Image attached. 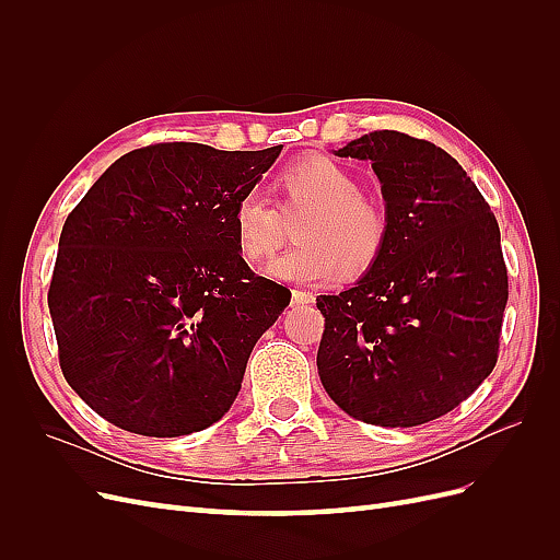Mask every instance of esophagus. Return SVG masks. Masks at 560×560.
Masks as SVG:
<instances>
[{
    "instance_id": "obj_1",
    "label": "esophagus",
    "mask_w": 560,
    "mask_h": 560,
    "mask_svg": "<svg viewBox=\"0 0 560 560\" xmlns=\"http://www.w3.org/2000/svg\"><path fill=\"white\" fill-rule=\"evenodd\" d=\"M292 303L294 306H311V303H315V296L306 290H292Z\"/></svg>"
}]
</instances>
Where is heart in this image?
<instances>
[{"mask_svg": "<svg viewBox=\"0 0 560 560\" xmlns=\"http://www.w3.org/2000/svg\"><path fill=\"white\" fill-rule=\"evenodd\" d=\"M282 214L308 212L296 229L301 243L270 261L266 273L282 282H331L346 268L362 276L385 252L389 219L378 202L362 196V182L325 156L287 165L276 179ZM231 229L241 257L261 261L282 245V217L261 189H247L231 210Z\"/></svg>", "mask_w": 560, "mask_h": 560, "instance_id": "b5f03b06", "label": "heart"}]
</instances>
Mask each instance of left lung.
<instances>
[{
    "mask_svg": "<svg viewBox=\"0 0 560 560\" xmlns=\"http://www.w3.org/2000/svg\"><path fill=\"white\" fill-rule=\"evenodd\" d=\"M336 156L371 161L389 238L336 296H317V371L341 409L381 428L453 411L498 362L510 296L495 214L442 147L374 130Z\"/></svg>",
    "mask_w": 560,
    "mask_h": 560,
    "instance_id": "8db88e82",
    "label": "left lung"
}]
</instances>
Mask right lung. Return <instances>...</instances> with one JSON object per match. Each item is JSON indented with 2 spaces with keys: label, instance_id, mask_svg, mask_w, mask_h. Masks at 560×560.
Wrapping results in <instances>:
<instances>
[{
  "label": "right lung",
  "instance_id": "right-lung-1",
  "mask_svg": "<svg viewBox=\"0 0 560 560\" xmlns=\"http://www.w3.org/2000/svg\"><path fill=\"white\" fill-rule=\"evenodd\" d=\"M280 151L135 149L67 217L48 290L60 369L112 425L191 434L238 397L254 343L292 292L252 273L231 210Z\"/></svg>",
  "mask_w": 560,
  "mask_h": 560
}]
</instances>
